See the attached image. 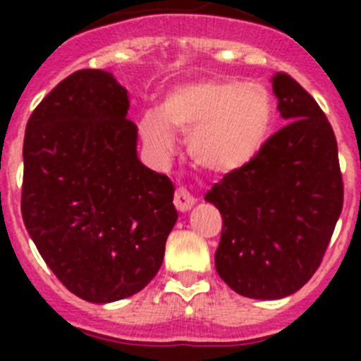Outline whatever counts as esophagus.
<instances>
[{"label":"esophagus","mask_w":361,"mask_h":361,"mask_svg":"<svg viewBox=\"0 0 361 361\" xmlns=\"http://www.w3.org/2000/svg\"><path fill=\"white\" fill-rule=\"evenodd\" d=\"M173 202H175V208H177L178 212L186 213L193 208V204H195V197L191 195L186 188H178V190L175 191Z\"/></svg>","instance_id":"34e87169"}]
</instances>
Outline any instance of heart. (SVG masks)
I'll list each match as a JSON object with an SVG mask.
<instances>
[{
	"mask_svg": "<svg viewBox=\"0 0 361 361\" xmlns=\"http://www.w3.org/2000/svg\"><path fill=\"white\" fill-rule=\"evenodd\" d=\"M273 121L275 103L264 85L197 81L168 92L161 111H145L139 132L159 157H168L173 149V130L183 133L190 137L188 152L200 170L226 175L257 159Z\"/></svg>",
	"mask_w": 361,
	"mask_h": 361,
	"instance_id": "heart-1",
	"label": "heart"
}]
</instances>
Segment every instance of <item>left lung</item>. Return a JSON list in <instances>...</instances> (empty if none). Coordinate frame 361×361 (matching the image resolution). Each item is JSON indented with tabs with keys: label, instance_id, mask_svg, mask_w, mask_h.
Masks as SVG:
<instances>
[{
	"label": "left lung",
	"instance_id": "1",
	"mask_svg": "<svg viewBox=\"0 0 361 361\" xmlns=\"http://www.w3.org/2000/svg\"><path fill=\"white\" fill-rule=\"evenodd\" d=\"M271 82L288 124L253 162L204 197L222 215L216 273L233 291L255 300L286 298L307 283L343 206L329 121L288 73H275Z\"/></svg>",
	"mask_w": 361,
	"mask_h": 361
}]
</instances>
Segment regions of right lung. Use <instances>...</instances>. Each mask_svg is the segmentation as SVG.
Returning a JSON list of instances; mask_svg holds the SVG:
<instances>
[{
  "label": "right lung",
  "mask_w": 361,
  "mask_h": 361,
  "mask_svg": "<svg viewBox=\"0 0 361 361\" xmlns=\"http://www.w3.org/2000/svg\"><path fill=\"white\" fill-rule=\"evenodd\" d=\"M128 92L114 73L79 70L32 111L21 215L68 291L110 304L145 289L177 222L170 178L137 155Z\"/></svg>",
  "instance_id": "add662e5"
}]
</instances>
